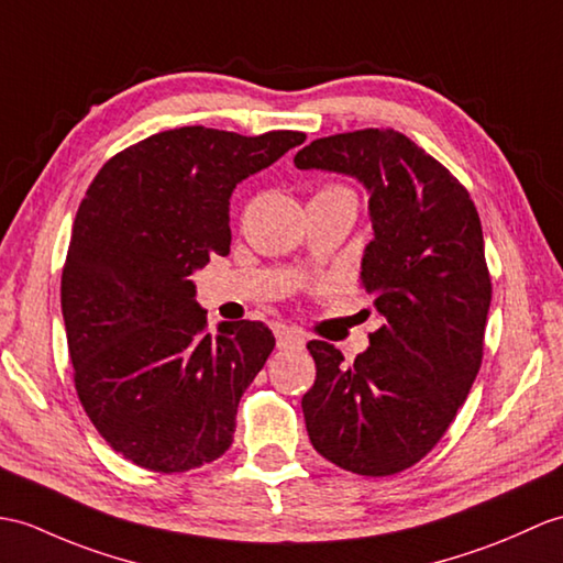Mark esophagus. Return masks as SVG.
I'll use <instances>...</instances> for the list:
<instances>
[{
	"instance_id": "obj_1",
	"label": "esophagus",
	"mask_w": 563,
	"mask_h": 563,
	"mask_svg": "<svg viewBox=\"0 0 563 563\" xmlns=\"http://www.w3.org/2000/svg\"><path fill=\"white\" fill-rule=\"evenodd\" d=\"M273 333H276V341L280 350H299L305 347V335L299 333L297 329H290L285 323H276L273 325Z\"/></svg>"
}]
</instances>
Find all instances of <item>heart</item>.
I'll return each instance as SVG.
<instances>
[{
	"label": "heart",
	"mask_w": 563,
	"mask_h": 563,
	"mask_svg": "<svg viewBox=\"0 0 563 563\" xmlns=\"http://www.w3.org/2000/svg\"><path fill=\"white\" fill-rule=\"evenodd\" d=\"M321 191H347V189H343V187H329V189H321Z\"/></svg>",
	"instance_id": "b5f03b06"
}]
</instances>
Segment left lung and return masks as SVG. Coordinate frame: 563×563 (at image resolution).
Instances as JSON below:
<instances>
[{
	"label": "left lung",
	"mask_w": 563,
	"mask_h": 563,
	"mask_svg": "<svg viewBox=\"0 0 563 563\" xmlns=\"http://www.w3.org/2000/svg\"><path fill=\"white\" fill-rule=\"evenodd\" d=\"M295 165L352 175L369 189L374 240L362 287L384 319L352 364L331 343H307L317 362L302 398L309 439L347 473L398 475L446 434L479 372L492 278L477 208L396 129L317 139Z\"/></svg>",
	"instance_id": "obj_1"
}]
</instances>
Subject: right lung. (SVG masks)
<instances>
[{
  "label": "right lung",
  "mask_w": 563,
  "mask_h": 563,
  "mask_svg": "<svg viewBox=\"0 0 563 563\" xmlns=\"http://www.w3.org/2000/svg\"><path fill=\"white\" fill-rule=\"evenodd\" d=\"M302 132L242 136L179 126L100 167L62 268L74 386L110 446L153 473H187L230 449L240 398L276 347L261 321L208 333L191 273L230 254V196Z\"/></svg>",
  "instance_id": "right-lung-1"
}]
</instances>
